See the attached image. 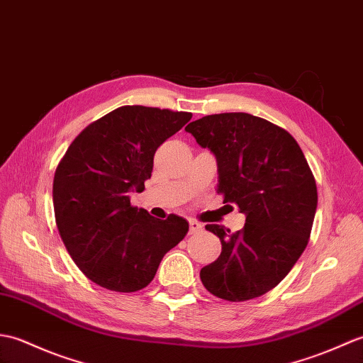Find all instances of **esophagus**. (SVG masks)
I'll return each mask as SVG.
<instances>
[{
  "instance_id": "esophagus-1",
  "label": "esophagus",
  "mask_w": 363,
  "mask_h": 363,
  "mask_svg": "<svg viewBox=\"0 0 363 363\" xmlns=\"http://www.w3.org/2000/svg\"><path fill=\"white\" fill-rule=\"evenodd\" d=\"M203 228V225L197 222V220H189V233L192 235V233H197Z\"/></svg>"
}]
</instances>
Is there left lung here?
I'll list each match as a JSON object with an SVG mask.
<instances>
[{
  "label": "left lung",
  "mask_w": 363,
  "mask_h": 363,
  "mask_svg": "<svg viewBox=\"0 0 363 363\" xmlns=\"http://www.w3.org/2000/svg\"><path fill=\"white\" fill-rule=\"evenodd\" d=\"M184 130L217 161V192L245 214L244 228L206 225L222 253L200 270L208 292L245 301L272 291L304 252L317 211V184L291 133L248 113L209 115Z\"/></svg>",
  "instance_id": "obj_1"
}]
</instances>
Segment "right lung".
I'll use <instances>...</instances> for the list:
<instances>
[{"label":"right lung","mask_w":363,"mask_h":363,"mask_svg":"<svg viewBox=\"0 0 363 363\" xmlns=\"http://www.w3.org/2000/svg\"><path fill=\"white\" fill-rule=\"evenodd\" d=\"M192 118L186 111L124 106L88 125L71 143L54 175L55 223L84 275L115 292L146 287L189 223L130 205L144 191L160 144Z\"/></svg>","instance_id":"right-lung-1"}]
</instances>
